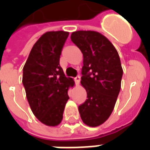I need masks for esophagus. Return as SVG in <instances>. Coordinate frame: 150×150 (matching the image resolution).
Wrapping results in <instances>:
<instances>
[{
  "instance_id": "esophagus-1",
  "label": "esophagus",
  "mask_w": 150,
  "mask_h": 150,
  "mask_svg": "<svg viewBox=\"0 0 150 150\" xmlns=\"http://www.w3.org/2000/svg\"><path fill=\"white\" fill-rule=\"evenodd\" d=\"M74 80H75V83H76V85L79 84V82H80V77H79V76H76V77L74 79Z\"/></svg>"
}]
</instances>
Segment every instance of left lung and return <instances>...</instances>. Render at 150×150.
Wrapping results in <instances>:
<instances>
[{"label": "left lung", "mask_w": 150, "mask_h": 150, "mask_svg": "<svg viewBox=\"0 0 150 150\" xmlns=\"http://www.w3.org/2000/svg\"><path fill=\"white\" fill-rule=\"evenodd\" d=\"M71 39L83 54L81 84L87 100L79 111L86 125L96 127L109 118L116 103L123 75L121 60L114 45L98 32H73Z\"/></svg>", "instance_id": "1"}]
</instances>
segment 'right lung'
<instances>
[{
    "instance_id": "add662e5",
    "label": "right lung",
    "mask_w": 150,
    "mask_h": 150,
    "mask_svg": "<svg viewBox=\"0 0 150 150\" xmlns=\"http://www.w3.org/2000/svg\"><path fill=\"white\" fill-rule=\"evenodd\" d=\"M69 33L47 32L40 37L23 68L22 83L32 111L47 126H57L63 118L68 90L75 82L60 66V56Z\"/></svg>"
}]
</instances>
